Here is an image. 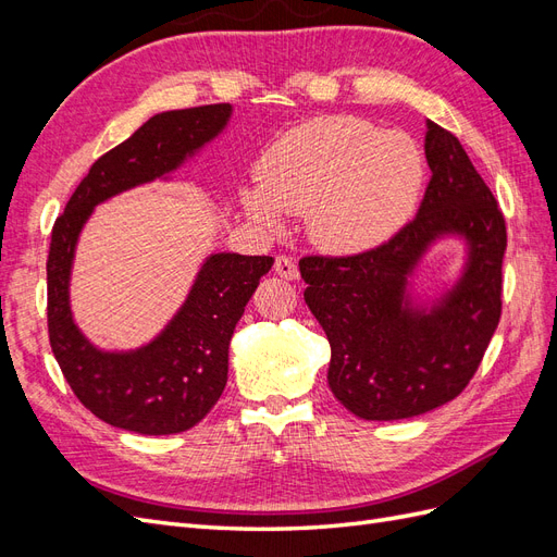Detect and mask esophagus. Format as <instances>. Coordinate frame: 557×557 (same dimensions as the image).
<instances>
[{"mask_svg":"<svg viewBox=\"0 0 557 557\" xmlns=\"http://www.w3.org/2000/svg\"><path fill=\"white\" fill-rule=\"evenodd\" d=\"M274 272L285 278V281H295L299 276V269L295 264V260H290L288 256H278L274 262Z\"/></svg>","mask_w":557,"mask_h":557,"instance_id":"34e87169","label":"esophagus"}]
</instances>
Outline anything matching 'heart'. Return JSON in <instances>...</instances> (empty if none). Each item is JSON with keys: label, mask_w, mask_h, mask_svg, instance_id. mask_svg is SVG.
<instances>
[{"label": "heart", "mask_w": 557, "mask_h": 557, "mask_svg": "<svg viewBox=\"0 0 557 557\" xmlns=\"http://www.w3.org/2000/svg\"><path fill=\"white\" fill-rule=\"evenodd\" d=\"M260 188H244L252 221L267 227L281 213H307L311 239L352 252L393 234L423 190L425 164L416 141L379 132L358 117H320L281 137L258 166Z\"/></svg>", "instance_id": "1"}]
</instances>
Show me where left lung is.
<instances>
[{"label":"left lung","instance_id":"8db88e82","mask_svg":"<svg viewBox=\"0 0 557 557\" xmlns=\"http://www.w3.org/2000/svg\"><path fill=\"white\" fill-rule=\"evenodd\" d=\"M432 178L411 223L358 252L299 260L305 299L332 348L327 383L364 420H401L458 397L502 315L507 225L491 188L455 134L428 121ZM444 236L468 244L463 276L432 308L406 290L424 250Z\"/></svg>","mask_w":557,"mask_h":557}]
</instances>
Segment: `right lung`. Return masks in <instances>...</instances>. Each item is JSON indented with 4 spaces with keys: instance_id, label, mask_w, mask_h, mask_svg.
<instances>
[{
    "instance_id": "obj_1",
    "label": "right lung",
    "mask_w": 557,
    "mask_h": 557,
    "mask_svg": "<svg viewBox=\"0 0 557 557\" xmlns=\"http://www.w3.org/2000/svg\"><path fill=\"white\" fill-rule=\"evenodd\" d=\"M230 115V104L153 115L90 166L50 234V348L78 401L113 428L176 434L195 428L213 409L227 383L234 327L274 258L213 252L201 264L183 307L153 342L111 352L90 344L72 315L70 276L78 234L97 205L134 185L166 178L215 139Z\"/></svg>"
}]
</instances>
